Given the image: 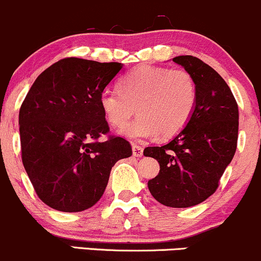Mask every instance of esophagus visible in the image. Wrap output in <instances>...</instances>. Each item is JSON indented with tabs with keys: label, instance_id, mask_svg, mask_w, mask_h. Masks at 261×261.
Returning a JSON list of instances; mask_svg holds the SVG:
<instances>
[{
	"label": "esophagus",
	"instance_id": "obj_1",
	"mask_svg": "<svg viewBox=\"0 0 261 261\" xmlns=\"http://www.w3.org/2000/svg\"><path fill=\"white\" fill-rule=\"evenodd\" d=\"M132 150H133L134 156L139 158V156H142V155H143V148L140 145L133 144V145H132Z\"/></svg>",
	"mask_w": 261,
	"mask_h": 261
}]
</instances>
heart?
Here are the masks:
<instances>
[{
  "instance_id": "heart-1",
  "label": "heart",
  "mask_w": 261,
  "mask_h": 261,
  "mask_svg": "<svg viewBox=\"0 0 261 261\" xmlns=\"http://www.w3.org/2000/svg\"><path fill=\"white\" fill-rule=\"evenodd\" d=\"M197 102L194 76L184 69L144 65L127 74L118 89L99 95V107L112 127L121 128L138 109L140 117L122 128L125 138L172 137L190 121Z\"/></svg>"
}]
</instances>
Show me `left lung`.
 <instances>
[{
    "label": "left lung",
    "instance_id": "1",
    "mask_svg": "<svg viewBox=\"0 0 261 261\" xmlns=\"http://www.w3.org/2000/svg\"><path fill=\"white\" fill-rule=\"evenodd\" d=\"M172 61L194 76L197 86L194 115L171 142L148 146L144 155L160 165L158 176L148 181L153 197L168 207L186 208L217 190L236 153L239 112L229 86L215 69L192 55Z\"/></svg>",
    "mask_w": 261,
    "mask_h": 261
}]
</instances>
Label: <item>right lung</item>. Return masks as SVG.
Listing matches in <instances>:
<instances>
[{
    "label": "right lung",
    "instance_id": "obj_1",
    "mask_svg": "<svg viewBox=\"0 0 261 261\" xmlns=\"http://www.w3.org/2000/svg\"><path fill=\"white\" fill-rule=\"evenodd\" d=\"M121 63L66 58L37 77L19 110L22 162L38 197L61 212H81L103 195L112 166L132 155L110 132L99 95Z\"/></svg>",
    "mask_w": 261,
    "mask_h": 261
}]
</instances>
